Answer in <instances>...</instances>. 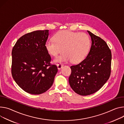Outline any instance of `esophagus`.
I'll use <instances>...</instances> for the list:
<instances>
[{
	"label": "esophagus",
	"mask_w": 124,
	"mask_h": 124,
	"mask_svg": "<svg viewBox=\"0 0 124 124\" xmlns=\"http://www.w3.org/2000/svg\"><path fill=\"white\" fill-rule=\"evenodd\" d=\"M57 68H58V69L59 70V69H61V68H62V67H63V64H62V63H59L57 64Z\"/></svg>",
	"instance_id": "obj_1"
}]
</instances>
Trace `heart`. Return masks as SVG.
<instances>
[{
	"label": "heart",
	"instance_id": "1",
	"mask_svg": "<svg viewBox=\"0 0 124 124\" xmlns=\"http://www.w3.org/2000/svg\"><path fill=\"white\" fill-rule=\"evenodd\" d=\"M91 46V40L87 34L70 31H63L57 33L54 39L46 41L45 47L54 57L61 52L62 55L55 59L56 62H68L76 63L82 61L86 56Z\"/></svg>",
	"mask_w": 124,
	"mask_h": 124
}]
</instances>
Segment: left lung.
Wrapping results in <instances>:
<instances>
[{
	"mask_svg": "<svg viewBox=\"0 0 124 124\" xmlns=\"http://www.w3.org/2000/svg\"><path fill=\"white\" fill-rule=\"evenodd\" d=\"M92 46L86 57L72 65L69 82L71 88L81 95L93 94L102 87L111 74L112 54L107 43L87 31Z\"/></svg>",
	"mask_w": 124,
	"mask_h": 124,
	"instance_id": "left-lung-1",
	"label": "left lung"
}]
</instances>
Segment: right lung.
Returning <instances> with one entry per match:
<instances>
[{
    "label": "right lung",
    "instance_id": "add662e5",
    "mask_svg": "<svg viewBox=\"0 0 124 124\" xmlns=\"http://www.w3.org/2000/svg\"><path fill=\"white\" fill-rule=\"evenodd\" d=\"M49 30H39L22 36L12 51L11 73L17 84L32 94H40L52 86L57 67L51 64V58L45 44Z\"/></svg>",
    "mask_w": 124,
    "mask_h": 124
}]
</instances>
